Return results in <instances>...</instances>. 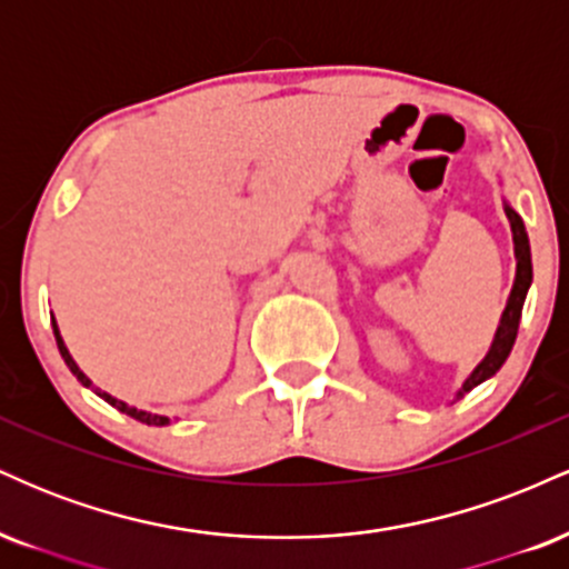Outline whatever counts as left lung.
<instances>
[{"label": "left lung", "mask_w": 569, "mask_h": 569, "mask_svg": "<svg viewBox=\"0 0 569 569\" xmlns=\"http://www.w3.org/2000/svg\"><path fill=\"white\" fill-rule=\"evenodd\" d=\"M506 217L511 221V232H513V248H516V280H513V289L511 297H508L506 312H502L500 326H498V335H495L492 348H489L487 358L471 371L462 390L457 393V398H462L468 390H473L476 385H481L485 380L498 371L502 363H506L508 352H511L513 342H516V331H519V318H521V307H525L527 299V289L532 283V257H530V240H527V230H525V221H521L519 213L513 208L506 206Z\"/></svg>", "instance_id": "8db88e82"}]
</instances>
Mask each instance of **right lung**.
Instances as JSON below:
<instances>
[{
  "label": "right lung",
  "mask_w": 569,
  "mask_h": 569,
  "mask_svg": "<svg viewBox=\"0 0 569 569\" xmlns=\"http://www.w3.org/2000/svg\"><path fill=\"white\" fill-rule=\"evenodd\" d=\"M53 331H56V342H58V350H61V358H63V361H67V367L71 369V375H74L77 380H80V382L84 385V388H90V380H88V377L82 375L80 367H77V363H74V358L69 356V350H67V345H63V339H61V331H58L56 321H53ZM96 393L101 396L103 401H107V403H112L114 409L126 411L128 417H133V420H139V422H147V426H168V422H171V420H168V417H160V415H149V411H141V409H136V407H128V403L117 401L114 396H109V393H101V390H96Z\"/></svg>",
  "instance_id": "1"
}]
</instances>
